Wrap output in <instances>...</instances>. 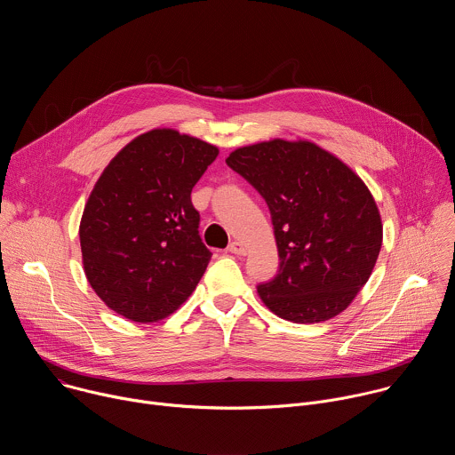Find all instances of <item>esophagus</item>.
<instances>
[{"mask_svg":"<svg viewBox=\"0 0 455 455\" xmlns=\"http://www.w3.org/2000/svg\"><path fill=\"white\" fill-rule=\"evenodd\" d=\"M228 251L230 253H237V255H244L246 253V246L243 243H239V241H232L228 244Z\"/></svg>","mask_w":455,"mask_h":455,"instance_id":"obj_1","label":"esophagus"}]
</instances>
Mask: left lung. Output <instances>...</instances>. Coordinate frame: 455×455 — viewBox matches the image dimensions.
<instances>
[{"instance_id": "obj_1", "label": "left lung", "mask_w": 455, "mask_h": 455, "mask_svg": "<svg viewBox=\"0 0 455 455\" xmlns=\"http://www.w3.org/2000/svg\"><path fill=\"white\" fill-rule=\"evenodd\" d=\"M265 198L279 250V274L257 286L277 316L295 323L342 313L369 281L383 225L363 180L311 140L272 139L227 158Z\"/></svg>"}]
</instances>
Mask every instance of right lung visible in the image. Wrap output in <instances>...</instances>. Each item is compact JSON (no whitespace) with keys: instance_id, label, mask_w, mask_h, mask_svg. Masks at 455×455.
Returning a JSON list of instances; mask_svg holds the SVG:
<instances>
[{"instance_id":"add662e5","label":"right lung","mask_w":455,"mask_h":455,"mask_svg":"<svg viewBox=\"0 0 455 455\" xmlns=\"http://www.w3.org/2000/svg\"><path fill=\"white\" fill-rule=\"evenodd\" d=\"M220 149L156 127L124 146L99 176L79 225L83 267L99 299L127 320L172 315L212 253L190 192Z\"/></svg>"}]
</instances>
